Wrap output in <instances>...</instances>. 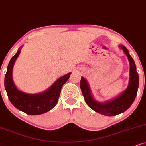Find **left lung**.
<instances>
[{"instance_id":"left-lung-1","label":"left lung","mask_w":146,"mask_h":146,"mask_svg":"<svg viewBox=\"0 0 146 146\" xmlns=\"http://www.w3.org/2000/svg\"><path fill=\"white\" fill-rule=\"evenodd\" d=\"M119 47L126 54L130 64L129 81L124 92L113 99L101 102L96 100L92 96L89 84L84 77H82L80 82L81 90L88 106L98 113L108 117L117 115L126 111L134 102L139 87V75L134 60L125 46L120 45Z\"/></svg>"}]
</instances>
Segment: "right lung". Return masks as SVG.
I'll use <instances>...</instances> for the list:
<instances>
[{
	"label": "right lung",
	"mask_w": 146,
	"mask_h": 146,
	"mask_svg": "<svg viewBox=\"0 0 146 146\" xmlns=\"http://www.w3.org/2000/svg\"><path fill=\"white\" fill-rule=\"evenodd\" d=\"M20 47L17 52L12 57L7 67L5 77V88L12 104L18 110L29 115H38L48 112L56 106L60 96V90L69 79L71 73L60 77L45 91L38 94H27L18 89L13 79V68L21 52Z\"/></svg>",
	"instance_id": "obj_1"
}]
</instances>
